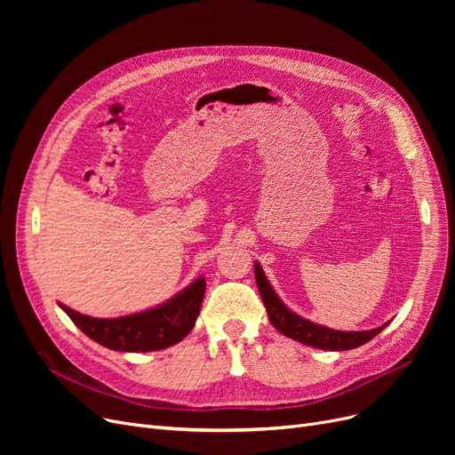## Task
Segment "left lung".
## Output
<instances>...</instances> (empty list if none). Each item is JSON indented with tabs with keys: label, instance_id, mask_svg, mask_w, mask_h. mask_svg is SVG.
<instances>
[{
	"label": "left lung",
	"instance_id": "1",
	"mask_svg": "<svg viewBox=\"0 0 455 455\" xmlns=\"http://www.w3.org/2000/svg\"><path fill=\"white\" fill-rule=\"evenodd\" d=\"M254 278L258 283V291L261 295V300H264V306L267 309V315L271 324L295 341H300L304 345H309L314 348H323V350H348L362 347L367 341H371L374 336L386 328L378 326L374 330L367 331H338V330H330L319 324L309 323L299 315H295L291 309L285 307L282 300L276 297L275 290L271 288V283L267 282L264 271L256 264L254 266Z\"/></svg>",
	"mask_w": 455,
	"mask_h": 455
}]
</instances>
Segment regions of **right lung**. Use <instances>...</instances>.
Instances as JSON below:
<instances>
[{
  "mask_svg": "<svg viewBox=\"0 0 455 455\" xmlns=\"http://www.w3.org/2000/svg\"><path fill=\"white\" fill-rule=\"evenodd\" d=\"M204 288V278H199L170 302L119 319H93L62 304L60 307L95 343L122 352H149L172 347L188 336L199 315Z\"/></svg>",
  "mask_w": 455,
  "mask_h": 455,
  "instance_id": "add662e5",
  "label": "right lung"
}]
</instances>
